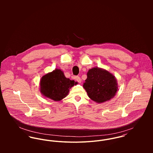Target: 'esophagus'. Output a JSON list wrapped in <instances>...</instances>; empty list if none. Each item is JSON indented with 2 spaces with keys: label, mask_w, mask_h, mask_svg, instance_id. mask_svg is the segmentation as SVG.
Listing matches in <instances>:
<instances>
[{
  "label": "esophagus",
  "mask_w": 153,
  "mask_h": 153,
  "mask_svg": "<svg viewBox=\"0 0 153 153\" xmlns=\"http://www.w3.org/2000/svg\"><path fill=\"white\" fill-rule=\"evenodd\" d=\"M75 79H76V81L77 82H78L79 83H81V78H80L79 76H76V77H75Z\"/></svg>",
  "instance_id": "1"
}]
</instances>
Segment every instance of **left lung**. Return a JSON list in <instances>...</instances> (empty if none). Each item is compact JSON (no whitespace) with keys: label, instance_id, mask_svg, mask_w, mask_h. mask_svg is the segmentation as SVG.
<instances>
[{"label":"left lung","instance_id":"8db88e82","mask_svg":"<svg viewBox=\"0 0 153 153\" xmlns=\"http://www.w3.org/2000/svg\"><path fill=\"white\" fill-rule=\"evenodd\" d=\"M83 87L88 97L97 103L109 101L118 91L117 81L108 71L95 67L88 70Z\"/></svg>","mask_w":153,"mask_h":153}]
</instances>
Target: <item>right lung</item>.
Here are the masks:
<instances>
[{"label": "right lung", "instance_id": "1", "mask_svg": "<svg viewBox=\"0 0 153 153\" xmlns=\"http://www.w3.org/2000/svg\"><path fill=\"white\" fill-rule=\"evenodd\" d=\"M76 84L77 82L66 78L61 69H55L41 78L40 91L44 97L59 101L68 95L69 89Z\"/></svg>", "mask_w": 153, "mask_h": 153}]
</instances>
